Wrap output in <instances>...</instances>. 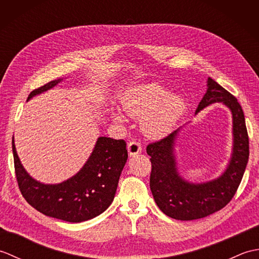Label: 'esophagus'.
Wrapping results in <instances>:
<instances>
[{
	"mask_svg": "<svg viewBox=\"0 0 259 259\" xmlns=\"http://www.w3.org/2000/svg\"><path fill=\"white\" fill-rule=\"evenodd\" d=\"M141 150H142V148H141V145L139 144V142L133 141L128 145V153H129L130 157H133L135 155H138L139 152H141Z\"/></svg>",
	"mask_w": 259,
	"mask_h": 259,
	"instance_id": "34e87169",
	"label": "esophagus"
}]
</instances>
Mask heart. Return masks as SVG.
<instances>
[{"label":"heart","instance_id":"b5f03b06","mask_svg":"<svg viewBox=\"0 0 259 259\" xmlns=\"http://www.w3.org/2000/svg\"><path fill=\"white\" fill-rule=\"evenodd\" d=\"M120 102L126 114L141 119L142 133L152 139L163 138L171 133L186 110L183 97L168 93L166 88L155 82L130 88ZM112 118L117 122L123 121L119 111H114Z\"/></svg>","mask_w":259,"mask_h":259}]
</instances>
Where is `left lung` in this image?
<instances>
[{"label":"left lung","instance_id":"1","mask_svg":"<svg viewBox=\"0 0 259 259\" xmlns=\"http://www.w3.org/2000/svg\"><path fill=\"white\" fill-rule=\"evenodd\" d=\"M213 103L227 107L233 119L232 156L217 178L205 183H191L180 175L176 146L183 126L147 147V153L151 157L150 190L153 199L164 214L178 221L200 219L226 206L237 190L248 162L249 140L243 109L232 93L208 78L207 91L195 114Z\"/></svg>","mask_w":259,"mask_h":259}]
</instances>
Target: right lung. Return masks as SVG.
<instances>
[{
    "label": "right lung",
    "mask_w": 259,
    "mask_h": 259,
    "mask_svg": "<svg viewBox=\"0 0 259 259\" xmlns=\"http://www.w3.org/2000/svg\"><path fill=\"white\" fill-rule=\"evenodd\" d=\"M49 82L30 93L27 101L59 84ZM15 175L25 200L37 211L69 223H81L107 210L117 191L121 171L128 159L123 140L99 137L90 157L78 172L60 184H43L24 169L12 140Z\"/></svg>",
    "instance_id": "right-lung-1"
}]
</instances>
